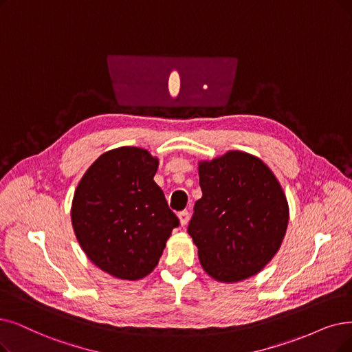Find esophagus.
<instances>
[{"mask_svg": "<svg viewBox=\"0 0 352 352\" xmlns=\"http://www.w3.org/2000/svg\"><path fill=\"white\" fill-rule=\"evenodd\" d=\"M189 218H190V214L188 210H182V212H179V221L182 227H185V225L189 222Z\"/></svg>", "mask_w": 352, "mask_h": 352, "instance_id": "1", "label": "esophagus"}]
</instances>
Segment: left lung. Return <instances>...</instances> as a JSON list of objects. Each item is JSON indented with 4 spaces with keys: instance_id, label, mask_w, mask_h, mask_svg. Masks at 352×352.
Returning a JSON list of instances; mask_svg holds the SVG:
<instances>
[{
    "instance_id": "left-lung-1",
    "label": "left lung",
    "mask_w": 352,
    "mask_h": 352,
    "mask_svg": "<svg viewBox=\"0 0 352 352\" xmlns=\"http://www.w3.org/2000/svg\"><path fill=\"white\" fill-rule=\"evenodd\" d=\"M202 198L188 232L204 270L235 283L264 269L286 234L289 206L273 172L244 151L199 163Z\"/></svg>"
}]
</instances>
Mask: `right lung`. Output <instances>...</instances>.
I'll list each match as a JSON object with an SVG mask.
<instances>
[{
    "instance_id": "add662e5",
    "label": "right lung",
    "mask_w": 352,
    "mask_h": 352,
    "mask_svg": "<svg viewBox=\"0 0 352 352\" xmlns=\"http://www.w3.org/2000/svg\"><path fill=\"white\" fill-rule=\"evenodd\" d=\"M159 160L140 147L98 157L80 179L72 225L88 258L105 273L138 280L157 265L179 218L153 180Z\"/></svg>"
}]
</instances>
